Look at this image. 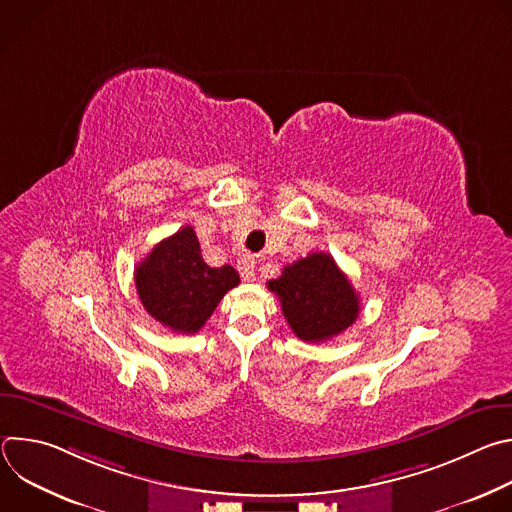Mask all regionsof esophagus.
I'll return each instance as SVG.
<instances>
[{"instance_id":"obj_1","label":"esophagus","mask_w":512,"mask_h":512,"mask_svg":"<svg viewBox=\"0 0 512 512\" xmlns=\"http://www.w3.org/2000/svg\"><path fill=\"white\" fill-rule=\"evenodd\" d=\"M255 267H257V259L251 255H245L239 261V273H241L243 281H255Z\"/></svg>"}]
</instances>
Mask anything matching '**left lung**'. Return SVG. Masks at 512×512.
Listing matches in <instances>:
<instances>
[{
    "label": "left lung",
    "mask_w": 512,
    "mask_h": 512,
    "mask_svg": "<svg viewBox=\"0 0 512 512\" xmlns=\"http://www.w3.org/2000/svg\"><path fill=\"white\" fill-rule=\"evenodd\" d=\"M275 291L283 316L306 342H324L344 332L358 318L360 302L348 277L328 253H310L283 267L267 283Z\"/></svg>",
    "instance_id": "1"
}]
</instances>
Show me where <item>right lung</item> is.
<instances>
[{
    "label": "right lung",
    "instance_id": "right-lung-1",
    "mask_svg": "<svg viewBox=\"0 0 512 512\" xmlns=\"http://www.w3.org/2000/svg\"><path fill=\"white\" fill-rule=\"evenodd\" d=\"M231 265L204 263L192 227L158 243L135 267L137 294L148 314L178 334L198 332L229 289L239 285Z\"/></svg>",
    "mask_w": 512,
    "mask_h": 512
}]
</instances>
